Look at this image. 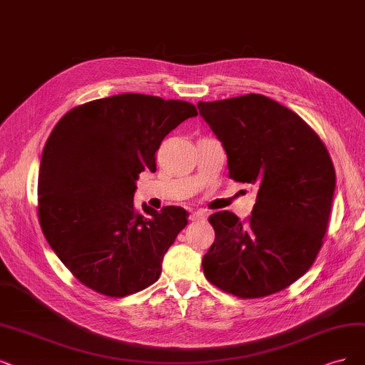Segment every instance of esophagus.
Instances as JSON below:
<instances>
[{
	"mask_svg": "<svg viewBox=\"0 0 365 365\" xmlns=\"http://www.w3.org/2000/svg\"><path fill=\"white\" fill-rule=\"evenodd\" d=\"M206 217H207V213L205 210H194L190 215V220L191 221H203V220H206Z\"/></svg>",
	"mask_w": 365,
	"mask_h": 365,
	"instance_id": "34e87169",
	"label": "esophagus"
}]
</instances>
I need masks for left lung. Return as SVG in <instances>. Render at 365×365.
Returning <instances> with one entry per match:
<instances>
[{
    "instance_id": "left-lung-1",
    "label": "left lung",
    "mask_w": 365,
    "mask_h": 365,
    "mask_svg": "<svg viewBox=\"0 0 365 365\" xmlns=\"http://www.w3.org/2000/svg\"><path fill=\"white\" fill-rule=\"evenodd\" d=\"M222 143L228 175L257 187L251 217L210 215L215 242L203 257L209 282L254 299L301 278L327 235L335 168L316 130L289 108L263 94L198 102Z\"/></svg>"
}]
</instances>
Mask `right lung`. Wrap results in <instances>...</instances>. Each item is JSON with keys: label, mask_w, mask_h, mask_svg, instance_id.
Listing matches in <instances>:
<instances>
[{"label": "right lung", "mask_w": 365, "mask_h": 365, "mask_svg": "<svg viewBox=\"0 0 365 365\" xmlns=\"http://www.w3.org/2000/svg\"><path fill=\"white\" fill-rule=\"evenodd\" d=\"M197 114L190 102L125 93L78 105L53 126L40 160L38 222L86 287L123 298L158 281L187 213L143 206V215L135 182L156 171L162 140Z\"/></svg>", "instance_id": "add662e5"}]
</instances>
